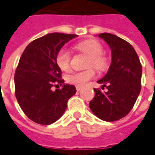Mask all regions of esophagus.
<instances>
[{
  "mask_svg": "<svg viewBox=\"0 0 155 155\" xmlns=\"http://www.w3.org/2000/svg\"><path fill=\"white\" fill-rule=\"evenodd\" d=\"M76 89H77V91H80V90L82 89V87H80V86H77V87H76Z\"/></svg>",
  "mask_w": 155,
  "mask_h": 155,
  "instance_id": "1",
  "label": "esophagus"
}]
</instances>
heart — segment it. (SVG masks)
<instances>
[{
    "label": "heart",
    "mask_w": 155,
    "mask_h": 155,
    "mask_svg": "<svg viewBox=\"0 0 155 155\" xmlns=\"http://www.w3.org/2000/svg\"><path fill=\"white\" fill-rule=\"evenodd\" d=\"M76 48L83 51L89 56L88 67H93L99 71H104L107 67V59L102 55L103 46L101 44L95 39H87L76 45ZM71 55L69 51L66 48H61L57 52L55 56V62L60 69L62 71H68L70 68ZM95 77V71L94 69H88L86 71H74L67 76V83L74 84L77 86H84L89 80Z\"/></svg>",
    "instance_id": "obj_1"
}]
</instances>
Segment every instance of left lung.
I'll return each mask as SVG.
<instances>
[{
	"instance_id": "obj_1",
	"label": "left lung",
	"mask_w": 155,
	"mask_h": 155,
	"mask_svg": "<svg viewBox=\"0 0 155 155\" xmlns=\"http://www.w3.org/2000/svg\"><path fill=\"white\" fill-rule=\"evenodd\" d=\"M111 50V64L107 73L98 81L106 92L94 88V97L89 103L92 112L105 121H115L126 116L141 91L142 65L137 52L128 42L112 34L98 35Z\"/></svg>"
}]
</instances>
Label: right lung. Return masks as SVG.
Instances as JSON below:
<instances>
[{"label": "right lung", "instance_id": "1", "mask_svg": "<svg viewBox=\"0 0 155 155\" xmlns=\"http://www.w3.org/2000/svg\"><path fill=\"white\" fill-rule=\"evenodd\" d=\"M77 36L48 34L32 41L20 57L14 75L15 95L24 114L38 124L50 125L58 120L77 92L75 86L64 84L55 62L59 50ZM55 82L63 88L52 91Z\"/></svg>", "mask_w": 155, "mask_h": 155}]
</instances>
